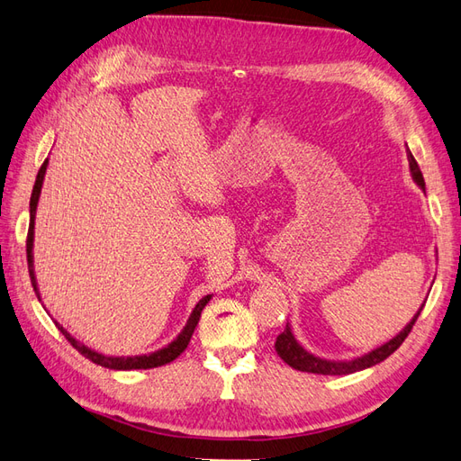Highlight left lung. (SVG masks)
I'll return each mask as SVG.
<instances>
[{"instance_id": "8db88e82", "label": "left lung", "mask_w": 461, "mask_h": 461, "mask_svg": "<svg viewBox=\"0 0 461 461\" xmlns=\"http://www.w3.org/2000/svg\"><path fill=\"white\" fill-rule=\"evenodd\" d=\"M406 158H409V168H411V176L412 180L419 185L422 190L424 188V176L420 173V167L416 163L414 157L411 151H406ZM424 308V304L419 308V312L412 316V320L409 324H406L397 336L393 339L384 341L383 346L371 349L367 353H363L359 357H353V359H344V361H334V359H324V357H318L314 353L306 351L301 344H298V339L294 338L291 324H286L283 334L276 338L275 341V349L279 353V357L288 363L293 369L298 371H306V373H318V375H349V373H356V371H363L367 367L377 366V363L387 359L394 349H399L401 344L404 341V338L411 334V330L416 322V318H419L420 310Z\"/></svg>"}]
</instances>
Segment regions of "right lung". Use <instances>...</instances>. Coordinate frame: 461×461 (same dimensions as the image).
Listing matches in <instances>:
<instances>
[{"mask_svg":"<svg viewBox=\"0 0 461 461\" xmlns=\"http://www.w3.org/2000/svg\"><path fill=\"white\" fill-rule=\"evenodd\" d=\"M47 167H49V158L42 163V167L39 168V175L35 180V186L33 192H31V202H29V233H27V263H29V276H31V283H33L35 288V294L41 301V293H39V285H37V276H35V259H33V245H35V216H37V204H39V198H41V188H42V180H45L47 175ZM212 294H206L202 301H198V304L192 310L188 320H186V326L180 330V334L167 344L165 348H160L157 351L151 353H143V356H105V353L95 351L88 346H84L82 341H78L74 338L67 328H62V324H59L55 320L57 328L62 331L64 338H67L72 348H77L84 357H88L90 361H94L95 366H102V367H108V369H115V371H131V369H153V367H160V366H167L173 359H176L182 351L186 349L188 341L194 334V328L200 320L202 310L210 303Z\"/></svg>","mask_w":461,"mask_h":461,"instance_id":"1","label":"right lung"}]
</instances>
